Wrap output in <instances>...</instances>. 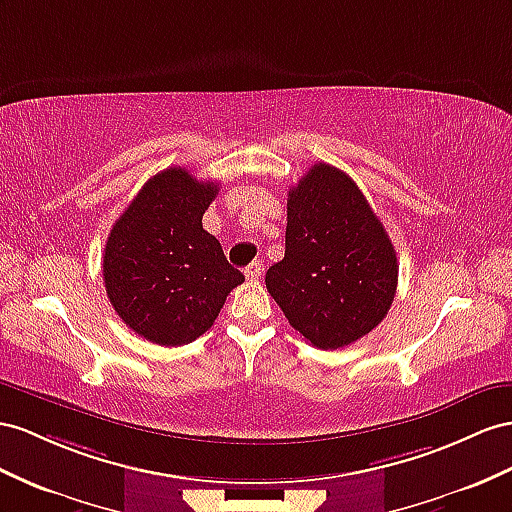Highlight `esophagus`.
Masks as SVG:
<instances>
[{
  "label": "esophagus",
  "instance_id": "esophagus-1",
  "mask_svg": "<svg viewBox=\"0 0 512 512\" xmlns=\"http://www.w3.org/2000/svg\"><path fill=\"white\" fill-rule=\"evenodd\" d=\"M261 272H264V264H261V261H253V264H248L244 270L246 279H251V281H257L261 277Z\"/></svg>",
  "mask_w": 512,
  "mask_h": 512
}]
</instances>
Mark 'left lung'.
I'll return each instance as SVG.
<instances>
[{"mask_svg": "<svg viewBox=\"0 0 512 512\" xmlns=\"http://www.w3.org/2000/svg\"><path fill=\"white\" fill-rule=\"evenodd\" d=\"M266 287L311 346L337 350L383 322L398 287L389 235L344 170L313 164L287 194L285 257Z\"/></svg>", "mask_w": 512, "mask_h": 512, "instance_id": "8db88e82", "label": "left lung"}]
</instances>
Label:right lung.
Listing matches in <instances>:
<instances>
[{
    "label": "right lung",
    "mask_w": 512,
    "mask_h": 512,
    "mask_svg": "<svg viewBox=\"0 0 512 512\" xmlns=\"http://www.w3.org/2000/svg\"><path fill=\"white\" fill-rule=\"evenodd\" d=\"M216 194L214 181L173 166L144 183L114 222L103 251V283L119 318L147 342H194L244 281L203 229Z\"/></svg>",
    "instance_id": "1"
}]
</instances>
